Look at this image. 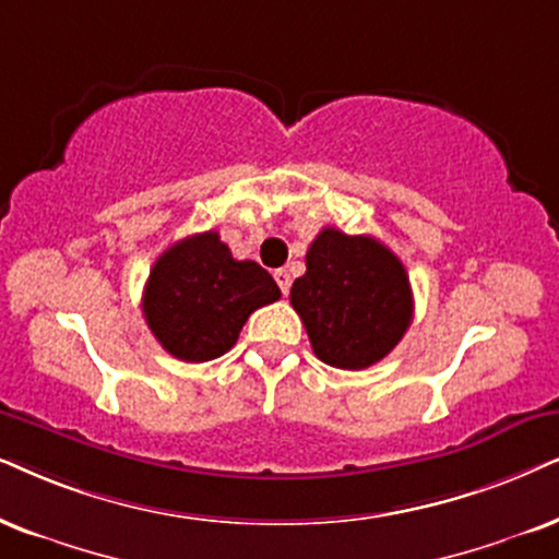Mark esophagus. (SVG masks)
Masks as SVG:
<instances>
[{
	"label": "esophagus",
	"mask_w": 559,
	"mask_h": 559,
	"mask_svg": "<svg viewBox=\"0 0 559 559\" xmlns=\"http://www.w3.org/2000/svg\"><path fill=\"white\" fill-rule=\"evenodd\" d=\"M273 275H275V284L281 286V292L288 294V288H292V273H288V271H284V267H281V271H275Z\"/></svg>",
	"instance_id": "1"
}]
</instances>
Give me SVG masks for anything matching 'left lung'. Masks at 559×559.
<instances>
[{"label": "left lung", "mask_w": 559, "mask_h": 559, "mask_svg": "<svg viewBox=\"0 0 559 559\" xmlns=\"http://www.w3.org/2000/svg\"><path fill=\"white\" fill-rule=\"evenodd\" d=\"M292 307L320 361L361 371L407 332L413 288L405 265L379 239L324 227L307 250V273L294 281Z\"/></svg>", "instance_id": "left-lung-1"}]
</instances>
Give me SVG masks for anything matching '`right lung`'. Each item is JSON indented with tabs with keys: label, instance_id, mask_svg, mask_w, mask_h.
Wrapping results in <instances>:
<instances>
[{
	"label": "right lung",
	"instance_id": "right-lung-1",
	"mask_svg": "<svg viewBox=\"0 0 559 559\" xmlns=\"http://www.w3.org/2000/svg\"><path fill=\"white\" fill-rule=\"evenodd\" d=\"M281 299L255 260H235L218 231L190 235L154 263L144 286V320L169 356L203 364L224 356L255 309Z\"/></svg>",
	"mask_w": 559,
	"mask_h": 559
}]
</instances>
